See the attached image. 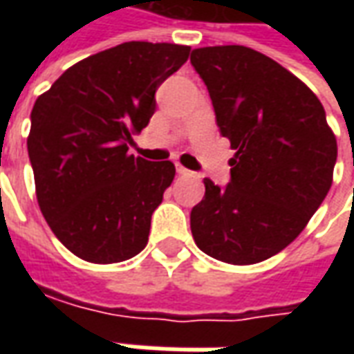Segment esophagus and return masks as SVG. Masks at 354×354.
Instances as JSON below:
<instances>
[{"label":"esophagus","instance_id":"1","mask_svg":"<svg viewBox=\"0 0 354 354\" xmlns=\"http://www.w3.org/2000/svg\"><path fill=\"white\" fill-rule=\"evenodd\" d=\"M176 172L178 174H182V176H189V174H192V170H187L185 167H182V165H176Z\"/></svg>","mask_w":354,"mask_h":354}]
</instances>
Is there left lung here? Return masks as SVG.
Listing matches in <instances>:
<instances>
[{"label":"left lung","mask_w":354,"mask_h":354,"mask_svg":"<svg viewBox=\"0 0 354 354\" xmlns=\"http://www.w3.org/2000/svg\"><path fill=\"white\" fill-rule=\"evenodd\" d=\"M192 64L235 149L230 184L205 178L193 239L214 260L252 266L305 230L330 192L337 142L317 94L273 58L218 45L193 49Z\"/></svg>","instance_id":"left-lung-1"}]
</instances>
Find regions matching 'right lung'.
I'll return each mask as SVG.
<instances>
[{
    "label": "right lung",
    "mask_w": 354,
    "mask_h": 354,
    "mask_svg": "<svg viewBox=\"0 0 354 354\" xmlns=\"http://www.w3.org/2000/svg\"><path fill=\"white\" fill-rule=\"evenodd\" d=\"M192 47L129 41L68 68L32 109L28 155L43 218L62 245L91 263L134 258L172 184L170 161L129 153L155 113V91Z\"/></svg>",
    "instance_id": "1"
}]
</instances>
